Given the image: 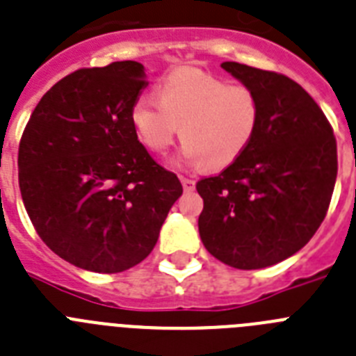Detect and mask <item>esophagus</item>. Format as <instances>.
Segmentation results:
<instances>
[{
  "mask_svg": "<svg viewBox=\"0 0 356 356\" xmlns=\"http://www.w3.org/2000/svg\"><path fill=\"white\" fill-rule=\"evenodd\" d=\"M181 180V185H184L185 191H193L194 185H196V181L193 180V178H185V176H180Z\"/></svg>",
  "mask_w": 356,
  "mask_h": 356,
  "instance_id": "1",
  "label": "esophagus"
}]
</instances>
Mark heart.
Instances as JSON below:
<instances>
[{
  "mask_svg": "<svg viewBox=\"0 0 356 356\" xmlns=\"http://www.w3.org/2000/svg\"><path fill=\"white\" fill-rule=\"evenodd\" d=\"M259 122L261 100L254 88L191 66L167 75L158 99L144 93L131 108L133 129L149 151L163 154L181 133V160L212 169L236 162Z\"/></svg>",
  "mask_w": 356,
  "mask_h": 356,
  "instance_id": "heart-1",
  "label": "heart"
}]
</instances>
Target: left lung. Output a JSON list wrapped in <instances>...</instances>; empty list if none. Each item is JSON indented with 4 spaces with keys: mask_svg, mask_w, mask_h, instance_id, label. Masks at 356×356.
Returning <instances> with one entry per match:
<instances>
[{
    "mask_svg": "<svg viewBox=\"0 0 356 356\" xmlns=\"http://www.w3.org/2000/svg\"><path fill=\"white\" fill-rule=\"evenodd\" d=\"M221 68L257 91L261 122L245 153L196 184L200 238L216 259L266 268L305 247L326 218L337 180V140L302 86L239 63Z\"/></svg>",
    "mask_w": 356,
    "mask_h": 356,
    "instance_id": "left-lung-1",
    "label": "left lung"
}]
</instances>
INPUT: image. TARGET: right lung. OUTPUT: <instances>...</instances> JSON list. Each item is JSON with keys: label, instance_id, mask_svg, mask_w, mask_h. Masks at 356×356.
Instances as JSON below:
<instances>
[{"label": "right lung", "instance_id": "1", "mask_svg": "<svg viewBox=\"0 0 356 356\" xmlns=\"http://www.w3.org/2000/svg\"><path fill=\"white\" fill-rule=\"evenodd\" d=\"M144 66L81 68L42 95L19 142L21 198L39 238L83 270L117 273L151 254L184 189L138 142Z\"/></svg>", "mask_w": 356, "mask_h": 356}]
</instances>
